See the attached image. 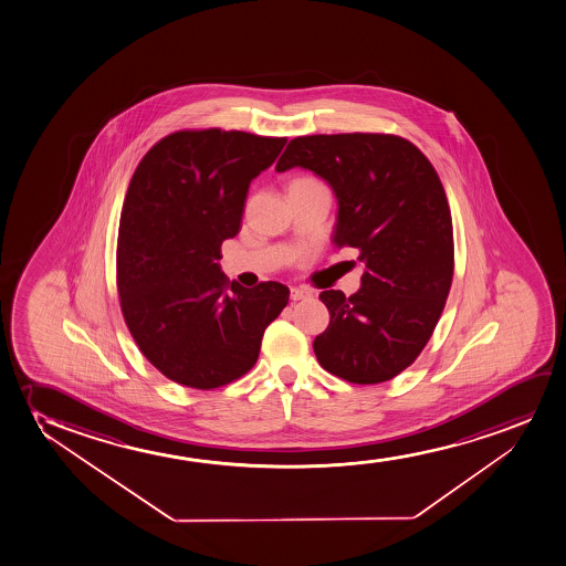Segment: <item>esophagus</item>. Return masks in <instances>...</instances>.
<instances>
[{"label": "esophagus", "mask_w": 566, "mask_h": 566, "mask_svg": "<svg viewBox=\"0 0 566 566\" xmlns=\"http://www.w3.org/2000/svg\"><path fill=\"white\" fill-rule=\"evenodd\" d=\"M290 297H292L294 302H302V300H311L313 292H308L305 287H292V290H290Z\"/></svg>", "instance_id": "1"}]
</instances>
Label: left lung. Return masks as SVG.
<instances>
[{"label": "left lung", "instance_id": "1", "mask_svg": "<svg viewBox=\"0 0 566 566\" xmlns=\"http://www.w3.org/2000/svg\"><path fill=\"white\" fill-rule=\"evenodd\" d=\"M300 167L338 199L336 248L359 250L360 290H324L328 328L316 359L353 384L386 382L409 367L432 336L453 280L448 198L419 147L389 134L294 138L276 170Z\"/></svg>", "mask_w": 566, "mask_h": 566}]
</instances>
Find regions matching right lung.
I'll return each instance as SVG.
<instances>
[{"instance_id":"obj_1","label":"right lung","mask_w":566,"mask_h":566,"mask_svg":"<svg viewBox=\"0 0 566 566\" xmlns=\"http://www.w3.org/2000/svg\"><path fill=\"white\" fill-rule=\"evenodd\" d=\"M286 138L182 130L157 142L126 191L117 286L126 326L172 382L213 389L245 375L290 290L243 287L221 271V245L242 228L253 178Z\"/></svg>"}]
</instances>
